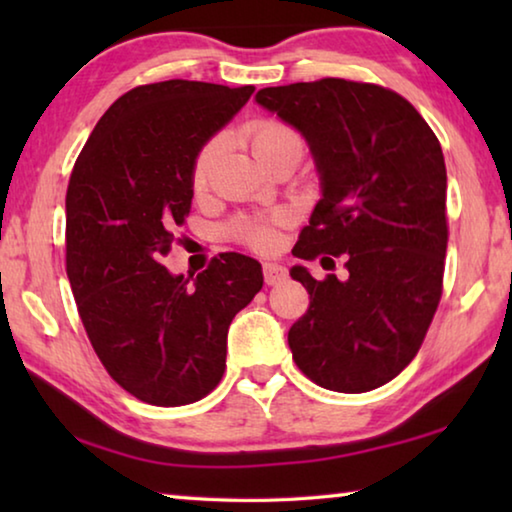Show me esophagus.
<instances>
[{"label":"esophagus","instance_id":"34e87169","mask_svg":"<svg viewBox=\"0 0 512 512\" xmlns=\"http://www.w3.org/2000/svg\"><path fill=\"white\" fill-rule=\"evenodd\" d=\"M287 280V268L280 266V264H264V282L268 287H273V284H280Z\"/></svg>","mask_w":512,"mask_h":512}]
</instances>
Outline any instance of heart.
I'll return each mask as SVG.
<instances>
[{"label": "heart", "instance_id": "1", "mask_svg": "<svg viewBox=\"0 0 512 512\" xmlns=\"http://www.w3.org/2000/svg\"><path fill=\"white\" fill-rule=\"evenodd\" d=\"M244 140L250 146L253 158L262 164L271 162L275 155L282 151L298 149L302 151V137L296 128L284 124L280 119L271 117H259L248 121L244 126ZM223 149L221 137H212L210 142L201 146V151L196 153L192 164V187L196 192H203L210 183V173L214 169L216 160H219ZM280 221V216H266V219H239L232 223V237L248 248L266 250L275 244V225Z\"/></svg>", "mask_w": 512, "mask_h": 512}]
</instances>
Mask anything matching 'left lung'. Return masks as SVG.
<instances>
[{
	"mask_svg": "<svg viewBox=\"0 0 512 512\" xmlns=\"http://www.w3.org/2000/svg\"><path fill=\"white\" fill-rule=\"evenodd\" d=\"M255 101L305 135L323 198L293 248L345 255V277H291L309 309L289 329L296 366L336 393H366L409 366L443 296L447 171L427 121L375 83L320 79L264 88ZM332 262L329 257H323ZM334 264V262H332Z\"/></svg>",
	"mask_w": 512,
	"mask_h": 512,
	"instance_id": "obj_1",
	"label": "left lung"
}]
</instances>
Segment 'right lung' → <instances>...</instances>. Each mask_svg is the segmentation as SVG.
Listing matches in <instances>:
<instances>
[{
    "mask_svg": "<svg viewBox=\"0 0 512 512\" xmlns=\"http://www.w3.org/2000/svg\"><path fill=\"white\" fill-rule=\"evenodd\" d=\"M253 85L162 81L112 103L72 169L65 264L85 332L108 375L137 400H203L225 370L228 327L262 289L253 257H212L189 287L162 257L192 207V164Z\"/></svg>",
    "mask_w": 512,
    "mask_h": 512,
    "instance_id": "add662e5",
    "label": "right lung"
}]
</instances>
